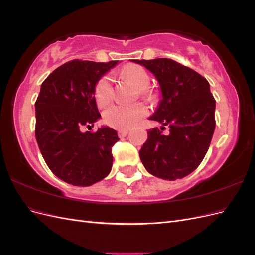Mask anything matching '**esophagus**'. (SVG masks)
Segmentation results:
<instances>
[{
	"label": "esophagus",
	"mask_w": 255,
	"mask_h": 255,
	"mask_svg": "<svg viewBox=\"0 0 255 255\" xmlns=\"http://www.w3.org/2000/svg\"><path fill=\"white\" fill-rule=\"evenodd\" d=\"M128 133V129H119L118 130V136L119 137H125Z\"/></svg>",
	"instance_id": "obj_1"
}]
</instances>
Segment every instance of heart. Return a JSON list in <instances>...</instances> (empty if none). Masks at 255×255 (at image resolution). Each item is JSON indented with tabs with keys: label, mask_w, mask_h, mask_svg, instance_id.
Returning a JSON list of instances; mask_svg holds the SVG:
<instances>
[{
	"label": "heart",
	"mask_w": 255,
	"mask_h": 255,
	"mask_svg": "<svg viewBox=\"0 0 255 255\" xmlns=\"http://www.w3.org/2000/svg\"><path fill=\"white\" fill-rule=\"evenodd\" d=\"M123 76L128 79L138 89L139 96L148 101H152L155 95L149 86L151 78L145 69L139 65H128L123 69ZM95 101L98 106L102 107L109 104L114 97L112 79L109 75H103L98 80L94 90ZM148 115V109L142 103L130 105H112L103 113L105 125L117 129H128L134 127Z\"/></svg>",
	"instance_id": "b5f03b06"
}]
</instances>
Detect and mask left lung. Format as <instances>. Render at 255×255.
<instances>
[{"instance_id":"8db88e82","label":"left lung","mask_w":255,"mask_h":255,"mask_svg":"<svg viewBox=\"0 0 255 255\" xmlns=\"http://www.w3.org/2000/svg\"><path fill=\"white\" fill-rule=\"evenodd\" d=\"M157 79L163 99L150 120L169 127L164 135L148 130L139 156L144 168L160 179L174 181L190 174L210 148L216 127L215 99L210 84L189 67L169 58L133 59Z\"/></svg>"}]
</instances>
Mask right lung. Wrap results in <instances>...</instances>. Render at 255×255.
<instances>
[{
    "instance_id": "add662e5",
    "label": "right lung",
    "mask_w": 255,
    "mask_h": 255,
    "mask_svg": "<svg viewBox=\"0 0 255 255\" xmlns=\"http://www.w3.org/2000/svg\"><path fill=\"white\" fill-rule=\"evenodd\" d=\"M117 63L68 61L43 81L35 102V135L45 164L74 186H90L111 172L117 132L101 128L83 133L82 128H91L101 117L94 96L96 83Z\"/></svg>"
}]
</instances>
